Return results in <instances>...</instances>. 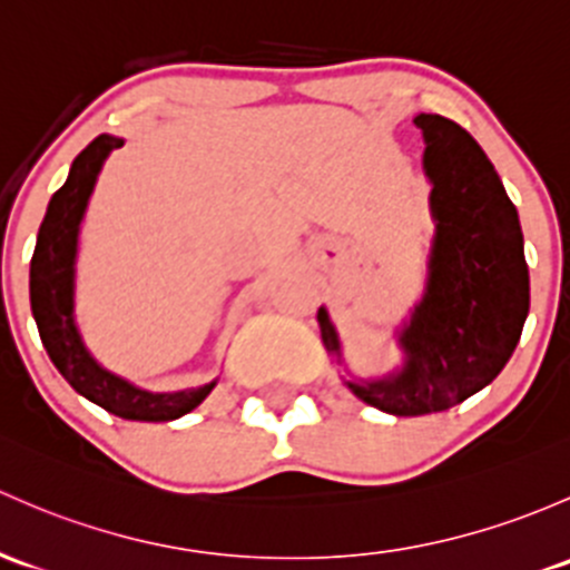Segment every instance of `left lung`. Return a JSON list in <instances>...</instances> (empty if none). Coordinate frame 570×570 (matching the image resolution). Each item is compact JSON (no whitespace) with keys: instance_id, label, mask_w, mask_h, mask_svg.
Masks as SVG:
<instances>
[{"instance_id":"8db88e82","label":"left lung","mask_w":570,"mask_h":570,"mask_svg":"<svg viewBox=\"0 0 570 570\" xmlns=\"http://www.w3.org/2000/svg\"><path fill=\"white\" fill-rule=\"evenodd\" d=\"M436 239L429 286L401 333L406 365L380 382H350L365 404L399 417L431 415L483 391L511 361L530 311L524 237L513 202L478 141L453 119L421 114ZM322 341L338 338L320 308Z\"/></svg>"}]
</instances>
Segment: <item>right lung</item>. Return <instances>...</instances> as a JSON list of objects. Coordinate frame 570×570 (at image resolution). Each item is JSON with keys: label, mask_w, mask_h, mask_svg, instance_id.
<instances>
[{"label": "right lung", "mask_w": 570, "mask_h": 570, "mask_svg": "<svg viewBox=\"0 0 570 570\" xmlns=\"http://www.w3.org/2000/svg\"><path fill=\"white\" fill-rule=\"evenodd\" d=\"M117 147H122V141L106 134L89 141L76 155L68 183L48 202V213L40 224L38 245H35L32 269H29V301H32V314L48 357L76 393L125 421L164 423L199 406L213 385L166 395L139 391L92 361V355L83 350L73 322L76 237H79L83 207L92 194L100 166L106 155Z\"/></svg>", "instance_id": "right-lung-1"}]
</instances>
